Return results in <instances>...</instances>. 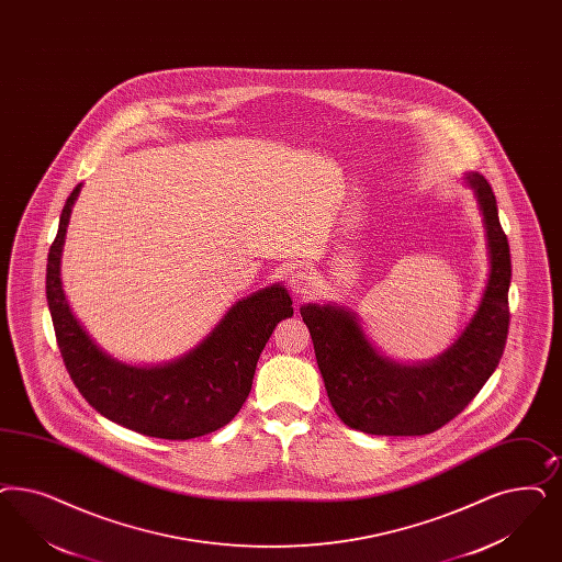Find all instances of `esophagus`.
<instances>
[{
  "instance_id": "obj_1",
  "label": "esophagus",
  "mask_w": 562,
  "mask_h": 562,
  "mask_svg": "<svg viewBox=\"0 0 562 562\" xmlns=\"http://www.w3.org/2000/svg\"><path fill=\"white\" fill-rule=\"evenodd\" d=\"M289 286L292 294L296 296H307L313 291V276L307 270H292L289 273Z\"/></svg>"
}]
</instances>
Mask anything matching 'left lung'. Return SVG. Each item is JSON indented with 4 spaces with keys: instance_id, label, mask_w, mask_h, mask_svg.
Returning <instances> with one entry per match:
<instances>
[{
    "instance_id": "left-lung-1",
    "label": "left lung",
    "mask_w": 562,
    "mask_h": 562,
    "mask_svg": "<svg viewBox=\"0 0 562 562\" xmlns=\"http://www.w3.org/2000/svg\"><path fill=\"white\" fill-rule=\"evenodd\" d=\"M467 178L484 213L492 270L480 310L442 357L426 366H396L373 350L355 315L336 307H301L329 403L359 431L431 434L452 422L498 368L510 322V249L492 187L482 175Z\"/></svg>"
}]
</instances>
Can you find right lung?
<instances>
[{"mask_svg":"<svg viewBox=\"0 0 562 562\" xmlns=\"http://www.w3.org/2000/svg\"><path fill=\"white\" fill-rule=\"evenodd\" d=\"M80 184L66 199L47 255L45 292L59 352L78 392L103 417L143 436L191 440L231 424L245 405L259 355L273 328L292 315L282 286L238 301L217 328L187 357L164 368H128L80 328L59 280V255Z\"/></svg>","mask_w":562,"mask_h":562,"instance_id":"obj_1","label":"right lung"}]
</instances>
